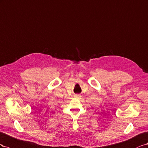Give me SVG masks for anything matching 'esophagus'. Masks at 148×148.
Instances as JSON below:
<instances>
[{"instance_id": "obj_1", "label": "esophagus", "mask_w": 148, "mask_h": 148, "mask_svg": "<svg viewBox=\"0 0 148 148\" xmlns=\"http://www.w3.org/2000/svg\"><path fill=\"white\" fill-rule=\"evenodd\" d=\"M74 97H75V98H76V99H81V95H79V94H76V95H74Z\"/></svg>"}]
</instances>
